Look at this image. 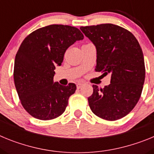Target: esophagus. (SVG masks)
I'll return each instance as SVG.
<instances>
[{
	"instance_id": "obj_1",
	"label": "esophagus",
	"mask_w": 154,
	"mask_h": 154,
	"mask_svg": "<svg viewBox=\"0 0 154 154\" xmlns=\"http://www.w3.org/2000/svg\"><path fill=\"white\" fill-rule=\"evenodd\" d=\"M83 85H84L83 83H78L77 84V88H78V89H80V88H81Z\"/></svg>"
}]
</instances>
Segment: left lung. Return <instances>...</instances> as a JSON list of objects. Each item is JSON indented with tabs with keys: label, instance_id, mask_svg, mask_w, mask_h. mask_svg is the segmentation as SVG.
I'll list each match as a JSON object with an SVG mask.
<instances>
[{
	"label": "left lung",
	"instance_id": "left-lung-1",
	"mask_svg": "<svg viewBox=\"0 0 154 154\" xmlns=\"http://www.w3.org/2000/svg\"><path fill=\"white\" fill-rule=\"evenodd\" d=\"M81 31L96 48V72L111 74L109 85L99 89L88 98L95 115L103 119L117 120L126 116L140 98L145 80L142 48L128 30L113 24L81 27Z\"/></svg>",
	"mask_w": 154,
	"mask_h": 154
}]
</instances>
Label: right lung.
<instances>
[{"label": "right lung", "instance_id": "obj_1", "mask_svg": "<svg viewBox=\"0 0 154 154\" xmlns=\"http://www.w3.org/2000/svg\"><path fill=\"white\" fill-rule=\"evenodd\" d=\"M83 38L75 27L51 24L24 39L15 56L14 81L21 105L31 116L50 120L65 112L76 85L54 82V70L62 65L68 48Z\"/></svg>", "mask_w": 154, "mask_h": 154}]
</instances>
